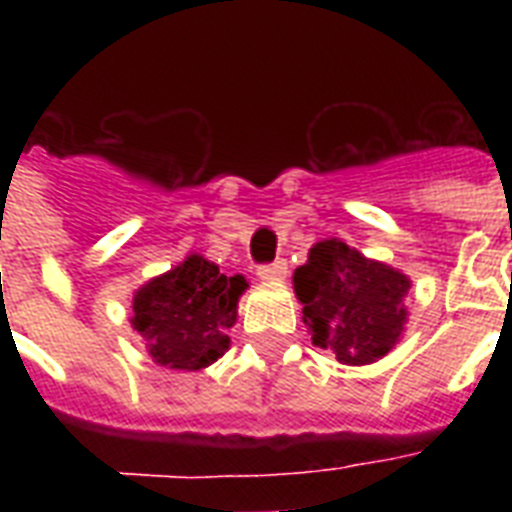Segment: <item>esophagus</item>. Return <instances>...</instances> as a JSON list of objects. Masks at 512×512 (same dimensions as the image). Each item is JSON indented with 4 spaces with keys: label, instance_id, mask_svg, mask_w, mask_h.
Segmentation results:
<instances>
[{
    "label": "esophagus",
    "instance_id": "1",
    "mask_svg": "<svg viewBox=\"0 0 512 512\" xmlns=\"http://www.w3.org/2000/svg\"><path fill=\"white\" fill-rule=\"evenodd\" d=\"M257 276L268 284H279V281L287 279V260H276L271 265H260L257 268Z\"/></svg>",
    "mask_w": 512,
    "mask_h": 512
}]
</instances>
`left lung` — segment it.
Instances as JSON below:
<instances>
[{
    "label": "left lung",
    "instance_id": "1",
    "mask_svg": "<svg viewBox=\"0 0 512 512\" xmlns=\"http://www.w3.org/2000/svg\"><path fill=\"white\" fill-rule=\"evenodd\" d=\"M292 284L313 345L332 350L340 364H374L404 337L412 279L345 241L313 244Z\"/></svg>",
    "mask_w": 512,
    "mask_h": 512
}]
</instances>
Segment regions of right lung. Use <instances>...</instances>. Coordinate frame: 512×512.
Listing matches in <instances>:
<instances>
[{"label": "right lung", "mask_w": 512, "mask_h": 512, "mask_svg": "<svg viewBox=\"0 0 512 512\" xmlns=\"http://www.w3.org/2000/svg\"><path fill=\"white\" fill-rule=\"evenodd\" d=\"M247 287L241 273L225 276L220 265L193 252L135 289L130 324L146 340L154 364L199 372L231 348L228 329L236 324Z\"/></svg>", "instance_id": "obj_1"}]
</instances>
